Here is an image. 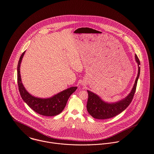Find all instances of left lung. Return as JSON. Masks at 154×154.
Segmentation results:
<instances>
[{
    "mask_svg": "<svg viewBox=\"0 0 154 154\" xmlns=\"http://www.w3.org/2000/svg\"><path fill=\"white\" fill-rule=\"evenodd\" d=\"M135 60L138 66L137 79L131 91L125 98L117 102H106L96 94L87 90L88 98L87 103V109L88 113L93 118L100 120L113 118L125 110L130 104L136 91L137 82L140 74V61L137 55H135Z\"/></svg>",
    "mask_w": 154,
    "mask_h": 154,
    "instance_id": "1",
    "label": "left lung"
}]
</instances>
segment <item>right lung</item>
<instances>
[{
    "mask_svg": "<svg viewBox=\"0 0 154 154\" xmlns=\"http://www.w3.org/2000/svg\"><path fill=\"white\" fill-rule=\"evenodd\" d=\"M25 51L21 55L17 64V85L22 99L34 111L45 116H56L64 110L69 96L77 88V87H71L58 93L50 98H39L29 94L21 81L20 67L22 58Z\"/></svg>",
    "mask_w": 154,
    "mask_h": 154,
    "instance_id": "obj_1",
    "label": "right lung"
}]
</instances>
